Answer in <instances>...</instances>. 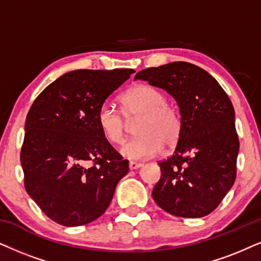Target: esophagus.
<instances>
[{"instance_id":"34e87169","label":"esophagus","mask_w":261,"mask_h":261,"mask_svg":"<svg viewBox=\"0 0 261 261\" xmlns=\"http://www.w3.org/2000/svg\"><path fill=\"white\" fill-rule=\"evenodd\" d=\"M143 166V164L141 163H135V161H130V164H128V169L130 170H137L140 169V167Z\"/></svg>"}]
</instances>
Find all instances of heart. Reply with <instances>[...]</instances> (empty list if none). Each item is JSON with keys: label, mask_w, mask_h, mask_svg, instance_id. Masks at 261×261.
<instances>
[{"label": "heart", "mask_w": 261, "mask_h": 261, "mask_svg": "<svg viewBox=\"0 0 261 261\" xmlns=\"http://www.w3.org/2000/svg\"><path fill=\"white\" fill-rule=\"evenodd\" d=\"M123 114L105 102L97 111V124L102 136L115 146L124 143L127 121L138 119L135 133L120 153L130 160H146L158 155L163 146L172 148L179 140L182 119L174 105L165 100L160 89L148 84L134 85L120 97Z\"/></svg>", "instance_id": "1"}]
</instances>
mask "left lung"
<instances>
[{"instance_id": "8db88e82", "label": "left lung", "mask_w": 261, "mask_h": 261, "mask_svg": "<svg viewBox=\"0 0 261 261\" xmlns=\"http://www.w3.org/2000/svg\"><path fill=\"white\" fill-rule=\"evenodd\" d=\"M135 79L172 95L182 119L173 154L158 163L161 177L154 201L183 218L212 213L236 179L240 141L229 96L208 72L184 61L146 68Z\"/></svg>"}]
</instances>
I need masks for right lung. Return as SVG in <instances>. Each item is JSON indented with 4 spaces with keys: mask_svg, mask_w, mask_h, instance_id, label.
Masks as SVG:
<instances>
[{
    "mask_svg": "<svg viewBox=\"0 0 261 261\" xmlns=\"http://www.w3.org/2000/svg\"><path fill=\"white\" fill-rule=\"evenodd\" d=\"M134 72H68L30 108L20 153L24 186L42 212L60 225L97 219L128 172V161L102 136L97 111Z\"/></svg>",
    "mask_w": 261,
    "mask_h": 261,
    "instance_id": "1",
    "label": "right lung"
}]
</instances>
